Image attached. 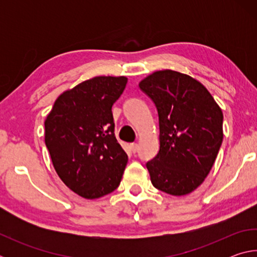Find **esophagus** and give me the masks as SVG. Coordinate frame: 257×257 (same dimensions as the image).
Wrapping results in <instances>:
<instances>
[{
  "label": "esophagus",
  "instance_id": "obj_1",
  "mask_svg": "<svg viewBox=\"0 0 257 257\" xmlns=\"http://www.w3.org/2000/svg\"><path fill=\"white\" fill-rule=\"evenodd\" d=\"M130 149H132L133 153H136V152L138 151V144H137V143H133V144H130Z\"/></svg>",
  "mask_w": 257,
  "mask_h": 257
}]
</instances>
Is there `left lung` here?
Returning a JSON list of instances; mask_svg holds the SVG:
<instances>
[{
    "mask_svg": "<svg viewBox=\"0 0 257 257\" xmlns=\"http://www.w3.org/2000/svg\"><path fill=\"white\" fill-rule=\"evenodd\" d=\"M159 114L160 151L146 163L151 181L182 196L210 173L223 139V114L210 92L185 73L161 70L139 82Z\"/></svg>",
    "mask_w": 257,
    "mask_h": 257,
    "instance_id": "left-lung-1",
    "label": "left lung"
}]
</instances>
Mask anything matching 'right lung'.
I'll use <instances>...</instances> for the list:
<instances>
[{"instance_id": "right-lung-1", "label": "right lung", "mask_w": 257, "mask_h": 257, "mask_svg": "<svg viewBox=\"0 0 257 257\" xmlns=\"http://www.w3.org/2000/svg\"><path fill=\"white\" fill-rule=\"evenodd\" d=\"M125 77L85 80L56 98L45 120V144L58 176L79 196L95 199L118 188L128 155L114 135L112 105Z\"/></svg>"}]
</instances>
